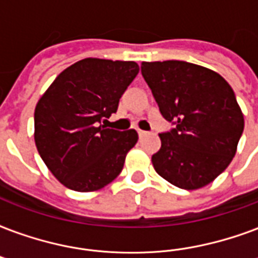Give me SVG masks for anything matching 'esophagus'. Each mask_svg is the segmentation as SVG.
<instances>
[{
  "label": "esophagus",
  "instance_id": "obj_1",
  "mask_svg": "<svg viewBox=\"0 0 258 258\" xmlns=\"http://www.w3.org/2000/svg\"><path fill=\"white\" fill-rule=\"evenodd\" d=\"M138 135H139V138H145L146 135H149V133H147V131H142V130H139V131H138Z\"/></svg>",
  "mask_w": 258,
  "mask_h": 258
}]
</instances>
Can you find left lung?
Wrapping results in <instances>:
<instances>
[{"label": "left lung", "instance_id": "8db88e82", "mask_svg": "<svg viewBox=\"0 0 258 258\" xmlns=\"http://www.w3.org/2000/svg\"><path fill=\"white\" fill-rule=\"evenodd\" d=\"M161 115L174 124L160 134L155 172L182 189H199L230 165L243 133L234 90L210 69L184 60L142 62Z\"/></svg>", "mask_w": 258, "mask_h": 258}]
</instances>
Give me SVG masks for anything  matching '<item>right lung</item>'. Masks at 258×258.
<instances>
[{
	"label": "right lung",
	"instance_id": "add662e5",
	"mask_svg": "<svg viewBox=\"0 0 258 258\" xmlns=\"http://www.w3.org/2000/svg\"><path fill=\"white\" fill-rule=\"evenodd\" d=\"M139 73L133 60L86 58L60 73L35 108L37 151L69 189H101L119 176L138 142L135 130L105 128Z\"/></svg>",
	"mask_w": 258,
	"mask_h": 258
}]
</instances>
